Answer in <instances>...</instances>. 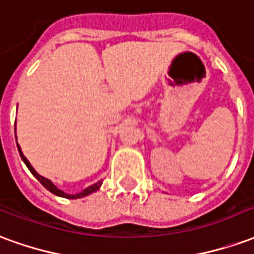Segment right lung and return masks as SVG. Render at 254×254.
Listing matches in <instances>:
<instances>
[{"label": "right lung", "instance_id": "right-lung-1", "mask_svg": "<svg viewBox=\"0 0 254 254\" xmlns=\"http://www.w3.org/2000/svg\"><path fill=\"white\" fill-rule=\"evenodd\" d=\"M17 149H19V154H20V156H21V159H23V162H24V163H25V166H27V167H28V170H30L31 173H32V176L35 177L36 180L41 182L42 185L46 188L47 190L52 191L53 194H56V196L65 197V198H81V197L88 196V194H91V193H94V191H96L100 188V185H102V181H99V182H96V184H94V185H91V187H88V188H87V189H84V190L80 191V193H76V194H67V193L63 191V190H61V189H58V188L56 187V185H54V184H53V182L50 181V180H47V178H45V177L39 176V174H38V173H36V171L34 170V167L31 166V163H30V162H28V159H27L24 155H23V152H21V148H20L19 144H17Z\"/></svg>", "mask_w": 254, "mask_h": 254}]
</instances>
